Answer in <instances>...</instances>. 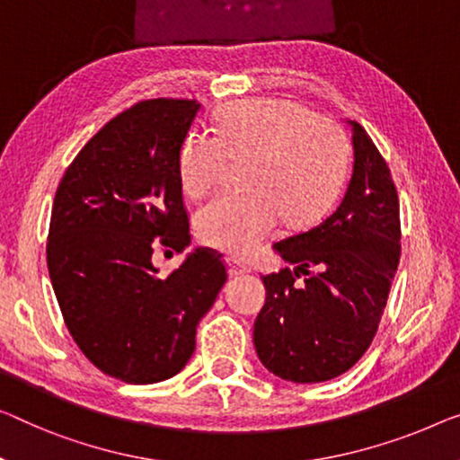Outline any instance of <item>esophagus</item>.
<instances>
[{
    "mask_svg": "<svg viewBox=\"0 0 460 460\" xmlns=\"http://www.w3.org/2000/svg\"><path fill=\"white\" fill-rule=\"evenodd\" d=\"M227 270H229V277H242V274L250 272L248 266L237 262V260H227Z\"/></svg>",
    "mask_w": 460,
    "mask_h": 460,
    "instance_id": "34e87169",
    "label": "esophagus"
}]
</instances>
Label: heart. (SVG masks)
Wrapping results in <instances>:
<instances>
[{"instance_id":"heart-1","label":"heart","mask_w":460,"mask_h":460,"mask_svg":"<svg viewBox=\"0 0 460 460\" xmlns=\"http://www.w3.org/2000/svg\"><path fill=\"white\" fill-rule=\"evenodd\" d=\"M248 194H223L196 218L202 243L233 258L256 252L279 229L316 221L337 198L347 173L349 140L339 123L299 102L243 99L221 109L217 134L194 129L180 150V183L204 196L229 159H245Z\"/></svg>"}]
</instances>
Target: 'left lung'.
Instances as JSON below:
<instances>
[{"label":"left lung","instance_id":"left-lung-1","mask_svg":"<svg viewBox=\"0 0 460 460\" xmlns=\"http://www.w3.org/2000/svg\"><path fill=\"white\" fill-rule=\"evenodd\" d=\"M349 126L355 163L341 204L316 227L274 243L296 269L262 277L266 304L253 322V345L283 380L326 382L351 369L372 345L399 266V194L390 169L366 129Z\"/></svg>","mask_w":460,"mask_h":460}]
</instances>
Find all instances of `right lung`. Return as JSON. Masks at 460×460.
Wrapping results in <instances>:
<instances>
[{"label": "right lung", "instance_id": "1", "mask_svg": "<svg viewBox=\"0 0 460 460\" xmlns=\"http://www.w3.org/2000/svg\"><path fill=\"white\" fill-rule=\"evenodd\" d=\"M198 111L186 99L136 102L84 144L55 191L47 266L61 316L101 372L129 384L181 372L227 280L208 248L169 277L153 264L156 243L191 242L180 150Z\"/></svg>", "mask_w": 460, "mask_h": 460}]
</instances>
